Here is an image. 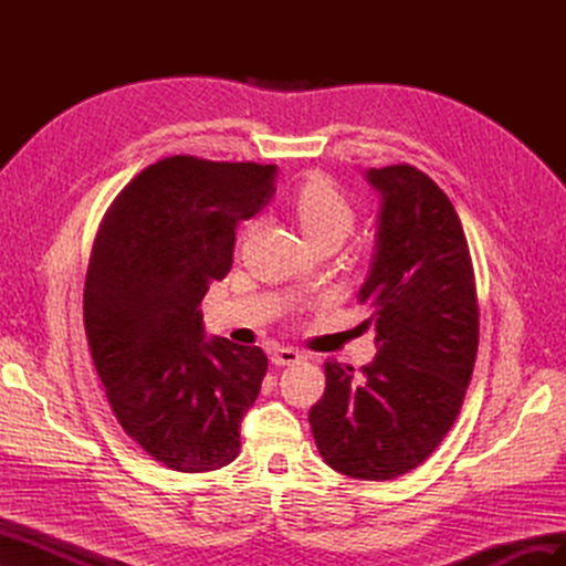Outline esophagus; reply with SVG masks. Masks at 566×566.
Masks as SVG:
<instances>
[{
	"mask_svg": "<svg viewBox=\"0 0 566 566\" xmlns=\"http://www.w3.org/2000/svg\"><path fill=\"white\" fill-rule=\"evenodd\" d=\"M302 354L297 349H290V347H276L271 352V364L273 366H295L302 361Z\"/></svg>",
	"mask_w": 566,
	"mask_h": 566,
	"instance_id": "esophagus-1",
	"label": "esophagus"
}]
</instances>
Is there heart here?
<instances>
[{
	"label": "heart",
	"mask_w": 566,
	"mask_h": 566,
	"mask_svg": "<svg viewBox=\"0 0 566 566\" xmlns=\"http://www.w3.org/2000/svg\"><path fill=\"white\" fill-rule=\"evenodd\" d=\"M293 212L302 233L312 245L321 241H345L356 224L352 200L328 181L314 177L304 181L293 196Z\"/></svg>",
	"instance_id": "heart-1"
}]
</instances>
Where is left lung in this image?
Returning <instances> with one entry per match:
<instances>
[{
    "label": "left lung",
    "mask_w": 566,
    "mask_h": 566,
    "mask_svg": "<svg viewBox=\"0 0 566 566\" xmlns=\"http://www.w3.org/2000/svg\"><path fill=\"white\" fill-rule=\"evenodd\" d=\"M380 196L368 276L358 287L375 328L361 370L325 361L310 422L321 458L385 482L418 468L460 413L479 345L474 271L447 193L420 169L366 172Z\"/></svg>",
    "instance_id": "8db88e82"
}]
</instances>
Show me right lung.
Listing matches in <instances>:
<instances>
[{
  "label": "right lung",
  "instance_id": "right-lung-1",
  "mask_svg": "<svg viewBox=\"0 0 566 566\" xmlns=\"http://www.w3.org/2000/svg\"><path fill=\"white\" fill-rule=\"evenodd\" d=\"M276 177V165L165 158L119 191L96 233L84 283L94 366L123 430L169 470H219L241 451L266 354L205 335L200 302Z\"/></svg>",
  "mask_w": 566,
  "mask_h": 566
}]
</instances>
